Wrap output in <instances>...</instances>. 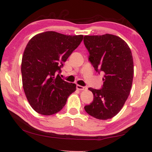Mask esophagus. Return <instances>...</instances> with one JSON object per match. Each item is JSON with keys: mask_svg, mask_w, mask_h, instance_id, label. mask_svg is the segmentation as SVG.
Returning a JSON list of instances; mask_svg holds the SVG:
<instances>
[{"mask_svg": "<svg viewBox=\"0 0 152 152\" xmlns=\"http://www.w3.org/2000/svg\"><path fill=\"white\" fill-rule=\"evenodd\" d=\"M77 89L79 91H86L87 87L86 86H82L80 85H77Z\"/></svg>", "mask_w": 152, "mask_h": 152, "instance_id": "esophagus-1", "label": "esophagus"}]
</instances>
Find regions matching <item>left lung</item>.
I'll use <instances>...</instances> for the list:
<instances>
[{"label": "left lung", "mask_w": 152, "mask_h": 152, "mask_svg": "<svg viewBox=\"0 0 152 152\" xmlns=\"http://www.w3.org/2000/svg\"><path fill=\"white\" fill-rule=\"evenodd\" d=\"M84 43L95 70L104 73L102 88H88L94 97L84 109L97 119H110L120 111L130 93L134 78L132 51L123 39L113 34L84 36Z\"/></svg>", "instance_id": "1"}]
</instances>
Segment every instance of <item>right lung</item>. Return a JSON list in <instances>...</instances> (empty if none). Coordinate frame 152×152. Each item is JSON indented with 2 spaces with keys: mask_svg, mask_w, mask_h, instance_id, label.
Here are the masks:
<instances>
[{
  "mask_svg": "<svg viewBox=\"0 0 152 152\" xmlns=\"http://www.w3.org/2000/svg\"><path fill=\"white\" fill-rule=\"evenodd\" d=\"M83 37L48 31L29 41L22 57V82L27 99L37 113L50 115L60 111L75 91V84L56 74Z\"/></svg>",
  "mask_w": 152,
  "mask_h": 152,
  "instance_id": "right-lung-1",
  "label": "right lung"
}]
</instances>
